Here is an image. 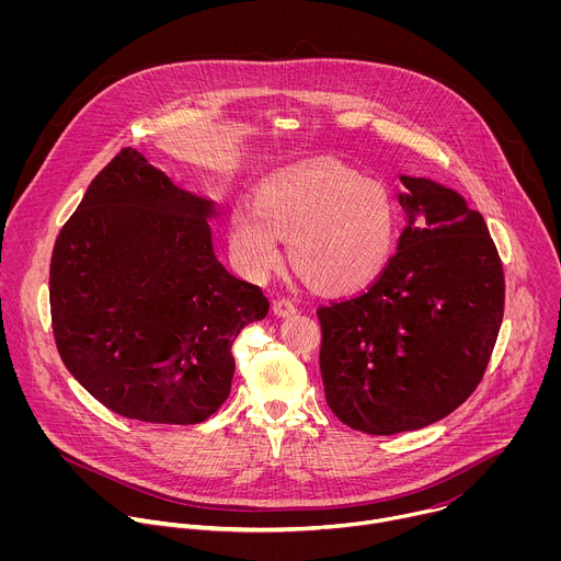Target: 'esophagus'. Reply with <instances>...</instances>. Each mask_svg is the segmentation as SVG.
<instances>
[{"instance_id": "1", "label": "esophagus", "mask_w": 561, "mask_h": 561, "mask_svg": "<svg viewBox=\"0 0 561 561\" xmlns=\"http://www.w3.org/2000/svg\"><path fill=\"white\" fill-rule=\"evenodd\" d=\"M271 310H273L275 317H293V314L297 312L295 304L288 301V299H275L273 306H271Z\"/></svg>"}]
</instances>
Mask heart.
Listing matches in <instances>:
<instances>
[{"label":"heart","instance_id":"heart-1","mask_svg":"<svg viewBox=\"0 0 561 561\" xmlns=\"http://www.w3.org/2000/svg\"><path fill=\"white\" fill-rule=\"evenodd\" d=\"M397 219L377 184L342 169H310L266 184L228 219L237 268L253 282L282 266L279 237L290 239L295 271L314 288L353 295L373 286L394 249Z\"/></svg>","mask_w":561,"mask_h":561}]
</instances>
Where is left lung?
<instances>
[{
  "label": "left lung",
  "instance_id": "obj_1",
  "mask_svg": "<svg viewBox=\"0 0 561 561\" xmlns=\"http://www.w3.org/2000/svg\"><path fill=\"white\" fill-rule=\"evenodd\" d=\"M409 226L381 277L317 308L327 402L368 435L417 431L482 381L504 317V268L484 217L428 180L402 178ZM427 224L414 226V213Z\"/></svg>",
  "mask_w": 561,
  "mask_h": 561
}]
</instances>
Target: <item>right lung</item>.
I'll return each mask as SVG.
<instances>
[{"label":"right lung","instance_id":"obj_1","mask_svg":"<svg viewBox=\"0 0 561 561\" xmlns=\"http://www.w3.org/2000/svg\"><path fill=\"white\" fill-rule=\"evenodd\" d=\"M213 206L122 148L61 226L50 322L64 366L108 411L199 424L228 399L230 353L268 312L213 255Z\"/></svg>","mask_w":561,"mask_h":561}]
</instances>
